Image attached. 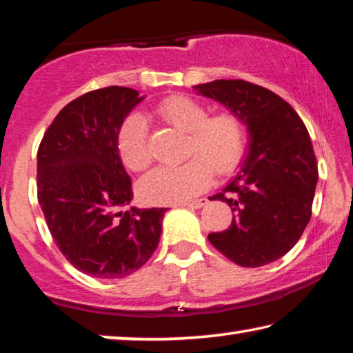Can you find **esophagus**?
Returning <instances> with one entry per match:
<instances>
[{
    "label": "esophagus",
    "mask_w": 353,
    "mask_h": 353,
    "mask_svg": "<svg viewBox=\"0 0 353 353\" xmlns=\"http://www.w3.org/2000/svg\"><path fill=\"white\" fill-rule=\"evenodd\" d=\"M207 202H208L207 197H201V199H196V201H191V202H183L181 205L188 207V208H202L203 205H207Z\"/></svg>",
    "instance_id": "1"
}]
</instances>
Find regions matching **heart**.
<instances>
[{
    "instance_id": "obj_1",
    "label": "heart",
    "mask_w": 353,
    "mask_h": 353,
    "mask_svg": "<svg viewBox=\"0 0 353 353\" xmlns=\"http://www.w3.org/2000/svg\"><path fill=\"white\" fill-rule=\"evenodd\" d=\"M156 116L178 130L188 132L185 164L159 167L143 178L139 191L145 202L154 205L186 202L210 185L218 175L232 172L242 161L247 130L242 117L232 111L207 114L205 105L192 97H167L156 106ZM117 151L124 164L141 172L151 164L148 127L140 116H129L117 134Z\"/></svg>"
}]
</instances>
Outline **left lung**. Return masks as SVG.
I'll use <instances>...</instances> for the list:
<instances>
[{
	"label": "left lung",
	"mask_w": 353,
	"mask_h": 353,
	"mask_svg": "<svg viewBox=\"0 0 353 353\" xmlns=\"http://www.w3.org/2000/svg\"><path fill=\"white\" fill-rule=\"evenodd\" d=\"M194 89L239 114L250 132L236 178L210 197L231 207V226L208 240L242 268L272 263L294 247L312 214L319 170L309 132L293 106L258 84L216 79Z\"/></svg>",
	"instance_id": "obj_1"
}]
</instances>
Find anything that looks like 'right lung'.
Listing matches in <instances>:
<instances>
[{
  "label": "right lung",
  "instance_id": "right-lung-1",
  "mask_svg": "<svg viewBox=\"0 0 353 353\" xmlns=\"http://www.w3.org/2000/svg\"><path fill=\"white\" fill-rule=\"evenodd\" d=\"M143 100L111 85L62 108L38 148V202L63 256L81 272L122 279L159 245L167 208H127L134 192L117 151L122 122Z\"/></svg>",
  "mask_w": 353,
  "mask_h": 353
}]
</instances>
